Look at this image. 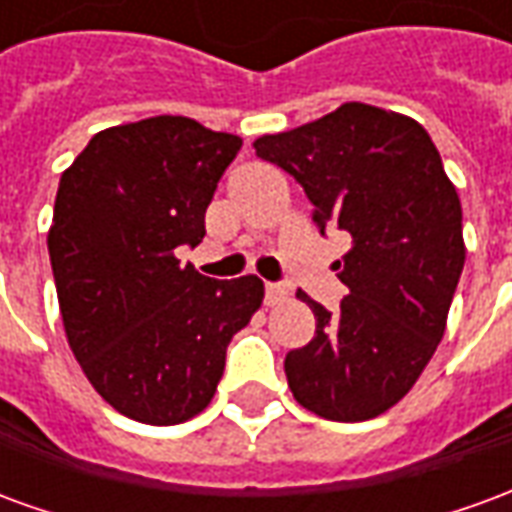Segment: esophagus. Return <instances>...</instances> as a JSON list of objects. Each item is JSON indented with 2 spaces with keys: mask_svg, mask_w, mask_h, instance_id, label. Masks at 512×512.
I'll list each match as a JSON object with an SVG mask.
<instances>
[{
  "mask_svg": "<svg viewBox=\"0 0 512 512\" xmlns=\"http://www.w3.org/2000/svg\"><path fill=\"white\" fill-rule=\"evenodd\" d=\"M286 295H289V289H286L284 284H267V286H264V303H267V306H275V303H281Z\"/></svg>",
  "mask_w": 512,
  "mask_h": 512,
  "instance_id": "34e87169",
  "label": "esophagus"
}]
</instances>
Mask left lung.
I'll list each match as a JSON object with an SVG mask.
<instances>
[{"label":"left lung","mask_w":512,"mask_h":512,"mask_svg":"<svg viewBox=\"0 0 512 512\" xmlns=\"http://www.w3.org/2000/svg\"><path fill=\"white\" fill-rule=\"evenodd\" d=\"M253 148L303 187L322 237L353 239L333 264L350 292L336 311L297 292L317 331L286 353L289 389L322 419H375L411 391L447 328L466 262L458 190L419 123L358 101Z\"/></svg>","instance_id":"left-lung-1"}]
</instances>
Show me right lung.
Wrapping results in <instances>:
<instances>
[{"label": "right lung", "mask_w": 512, "mask_h": 512, "mask_svg": "<svg viewBox=\"0 0 512 512\" xmlns=\"http://www.w3.org/2000/svg\"><path fill=\"white\" fill-rule=\"evenodd\" d=\"M237 134L159 115L93 134L65 170L49 259L65 336L123 416L179 424L212 402L231 336L262 306L256 275L215 281L176 259L206 234Z\"/></svg>", "instance_id": "add662e5"}]
</instances>
